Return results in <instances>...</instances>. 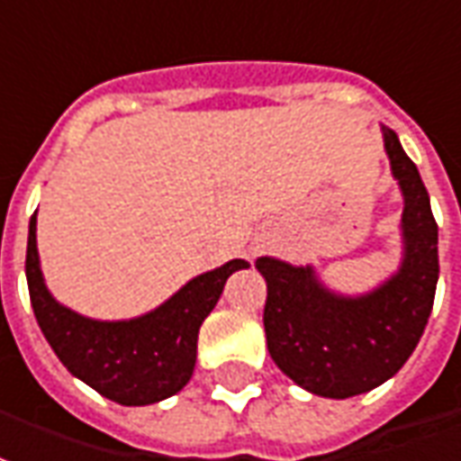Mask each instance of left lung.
Returning <instances> with one entry per match:
<instances>
[{
  "label": "left lung",
  "mask_w": 461,
  "mask_h": 461,
  "mask_svg": "<svg viewBox=\"0 0 461 461\" xmlns=\"http://www.w3.org/2000/svg\"><path fill=\"white\" fill-rule=\"evenodd\" d=\"M384 148L404 193L402 268L366 296H339L311 266L258 258L268 296L266 341L276 366L306 392L348 399L392 379L417 348L439 278L437 221L417 165L384 128Z\"/></svg>",
  "instance_id": "obj_1"
}]
</instances>
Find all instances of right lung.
Listing matches in <instances>:
<instances>
[{
    "mask_svg": "<svg viewBox=\"0 0 461 461\" xmlns=\"http://www.w3.org/2000/svg\"><path fill=\"white\" fill-rule=\"evenodd\" d=\"M249 263L228 261L193 278L163 306L130 321H95L57 303L44 285L37 253V212L27 238V285L37 323L72 376L122 406H145L177 394L193 376L198 331L215 309L230 273Z\"/></svg>",
    "mask_w": 461,
    "mask_h": 461,
    "instance_id": "1",
    "label": "right lung"
}]
</instances>
